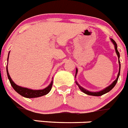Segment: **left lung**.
Listing matches in <instances>:
<instances>
[{"label": "left lung", "instance_id": "left-lung-1", "mask_svg": "<svg viewBox=\"0 0 128 128\" xmlns=\"http://www.w3.org/2000/svg\"><path fill=\"white\" fill-rule=\"evenodd\" d=\"M111 41L113 42V44H114V48H115V51H116V54H117L118 56V60H119V58H120V54H119L118 51L117 50V44H116V42L113 40V39H111ZM119 62V65H120V68H119V72H118V76H117V78H116V79L113 82V84H111V85H110L109 87H108L107 88H106L105 89H104V90H101V91H99V92H90V91H89V90H87L86 89H84L83 87H81L80 86L79 84H78L77 82L76 83V84H77L78 86V87H79L80 89L82 92H84V93L87 94H88V95H91V96H102L103 95V94H104L107 93V92H108L109 91H110V90H111V89H113V87L115 86V85H116V82H117L118 81V77H119V75H120V61H118ZM78 72V69L76 68V73H77Z\"/></svg>", "mask_w": 128, "mask_h": 128}]
</instances>
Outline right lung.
Returning <instances> with one entry per match:
<instances>
[{
  "mask_svg": "<svg viewBox=\"0 0 128 128\" xmlns=\"http://www.w3.org/2000/svg\"><path fill=\"white\" fill-rule=\"evenodd\" d=\"M7 67H6V70H7L8 77V79H9L10 82L12 87L14 88V90H15L16 92H18L19 94H20V95L22 96L28 98H37V97L42 96L46 95V94H47L50 91L52 87V82L46 88H45V89H42V90H32V89H27V88H24V87H20V86H17V85L12 81V78H10V76L9 73H8V71Z\"/></svg>",
  "mask_w": 128,
  "mask_h": 128,
  "instance_id": "obj_1",
  "label": "right lung"
}]
</instances>
